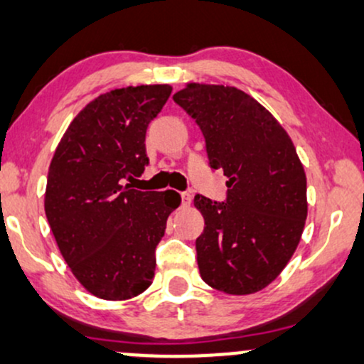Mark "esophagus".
<instances>
[{"label": "esophagus", "instance_id": "obj_1", "mask_svg": "<svg viewBox=\"0 0 364 364\" xmlns=\"http://www.w3.org/2000/svg\"><path fill=\"white\" fill-rule=\"evenodd\" d=\"M191 200H193V196L190 195V193H181L183 206H190L191 205Z\"/></svg>", "mask_w": 364, "mask_h": 364}]
</instances>
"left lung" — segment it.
Returning <instances> with one entry per match:
<instances>
[{"label": "left lung", "instance_id": "1", "mask_svg": "<svg viewBox=\"0 0 364 364\" xmlns=\"http://www.w3.org/2000/svg\"><path fill=\"white\" fill-rule=\"evenodd\" d=\"M173 99L203 132L210 166L228 178L227 203L193 200L205 220L201 279L232 296L259 292L289 264L307 218V179L291 136L237 87L190 82Z\"/></svg>", "mask_w": 364, "mask_h": 364}]
</instances>
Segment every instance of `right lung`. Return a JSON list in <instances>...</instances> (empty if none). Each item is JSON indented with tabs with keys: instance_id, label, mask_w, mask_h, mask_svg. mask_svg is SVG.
<instances>
[{
	"instance_id": "1",
	"label": "right lung",
	"mask_w": 364,
	"mask_h": 364,
	"mask_svg": "<svg viewBox=\"0 0 364 364\" xmlns=\"http://www.w3.org/2000/svg\"><path fill=\"white\" fill-rule=\"evenodd\" d=\"M168 84L100 94L73 117L48 168L45 215L73 277L92 296L127 301L153 284L154 250L181 203L173 190L124 185L148 164L146 129Z\"/></svg>"
}]
</instances>
